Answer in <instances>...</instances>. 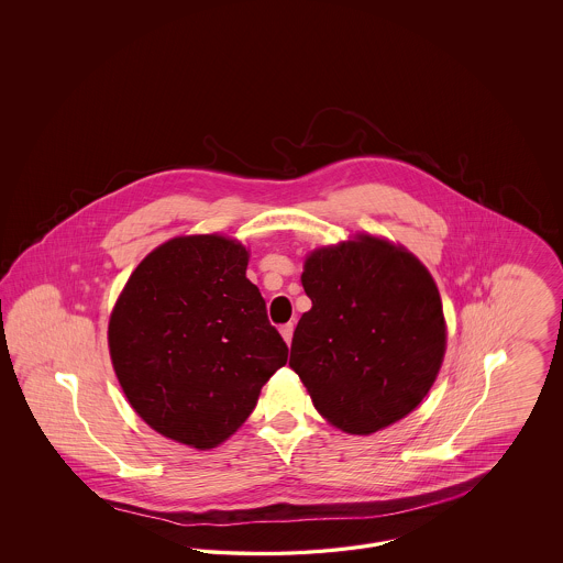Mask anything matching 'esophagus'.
I'll return each mask as SVG.
<instances>
[{"label":"esophagus","mask_w":563,"mask_h":563,"mask_svg":"<svg viewBox=\"0 0 563 563\" xmlns=\"http://www.w3.org/2000/svg\"><path fill=\"white\" fill-rule=\"evenodd\" d=\"M280 335L285 338V342H287V344H291V340H294V322L283 324V327H280Z\"/></svg>","instance_id":"obj_1"}]
</instances>
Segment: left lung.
Masks as SVG:
<instances>
[{"mask_svg":"<svg viewBox=\"0 0 563 563\" xmlns=\"http://www.w3.org/2000/svg\"><path fill=\"white\" fill-rule=\"evenodd\" d=\"M289 365L322 418L372 434L429 395L445 354L441 295L401 244L358 234L306 257Z\"/></svg>","mask_w":563,"mask_h":563,"instance_id":"8db88e82","label":"left lung"}]
</instances>
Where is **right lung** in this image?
Here are the masks:
<instances>
[{"label":"right lung","mask_w":563,"mask_h":563,"mask_svg":"<svg viewBox=\"0 0 563 563\" xmlns=\"http://www.w3.org/2000/svg\"><path fill=\"white\" fill-rule=\"evenodd\" d=\"M249 251L217 234L154 249L109 319L113 372L156 432L211 450L241 429L289 349L246 278Z\"/></svg>","instance_id":"1"}]
</instances>
